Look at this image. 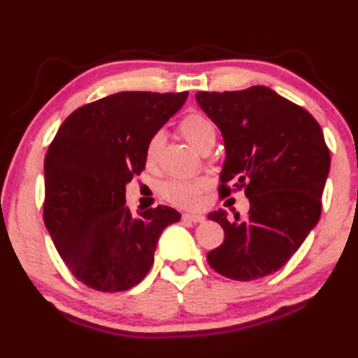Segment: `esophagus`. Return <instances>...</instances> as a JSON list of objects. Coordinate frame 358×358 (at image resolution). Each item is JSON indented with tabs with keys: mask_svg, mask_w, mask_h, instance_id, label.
<instances>
[{
	"mask_svg": "<svg viewBox=\"0 0 358 358\" xmlns=\"http://www.w3.org/2000/svg\"><path fill=\"white\" fill-rule=\"evenodd\" d=\"M181 220L187 221V222H194V224H199V222H203L205 217L202 215H191V213H185L181 215Z\"/></svg>",
	"mask_w": 358,
	"mask_h": 358,
	"instance_id": "34e87169",
	"label": "esophagus"
}]
</instances>
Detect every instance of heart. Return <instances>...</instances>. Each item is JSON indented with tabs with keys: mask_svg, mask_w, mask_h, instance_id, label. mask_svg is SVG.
<instances>
[{
	"mask_svg": "<svg viewBox=\"0 0 358 358\" xmlns=\"http://www.w3.org/2000/svg\"><path fill=\"white\" fill-rule=\"evenodd\" d=\"M178 129L187 142L201 151L207 145L215 143L216 131L213 123L199 112H189L185 115L180 121ZM162 147H164V134L155 132L145 147V162L148 167L156 164ZM208 180L205 178H172L162 183L161 196L175 207L194 210L202 203V196L208 189Z\"/></svg>",
	"mask_w": 358,
	"mask_h": 358,
	"instance_id": "heart-1",
	"label": "heart"
}]
</instances>
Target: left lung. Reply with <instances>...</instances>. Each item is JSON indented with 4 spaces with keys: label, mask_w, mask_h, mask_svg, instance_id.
<instances>
[{
    "label": "left lung",
    "mask_w": 358,
    "mask_h": 358,
    "mask_svg": "<svg viewBox=\"0 0 358 358\" xmlns=\"http://www.w3.org/2000/svg\"><path fill=\"white\" fill-rule=\"evenodd\" d=\"M196 99L226 145L220 194L245 189L250 199L245 220L229 221L222 210L208 215L224 229L208 264L235 281L268 276L287 264L320 217L330 169L324 132L310 112L262 85L202 92Z\"/></svg>",
    "instance_id": "left-lung-1"
}]
</instances>
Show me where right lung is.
Returning <instances> with one entry per match:
<instances>
[{
	"mask_svg": "<svg viewBox=\"0 0 358 358\" xmlns=\"http://www.w3.org/2000/svg\"><path fill=\"white\" fill-rule=\"evenodd\" d=\"M187 92H121L78 107L48 145L44 222L66 266L85 286L123 292L141 282L156 243L180 213L166 205L132 216L126 183L145 169L148 138Z\"/></svg>",
	"mask_w": 358,
	"mask_h": 358,
	"instance_id": "add662e5",
	"label": "right lung"
}]
</instances>
